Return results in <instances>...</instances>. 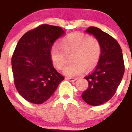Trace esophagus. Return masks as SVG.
<instances>
[{"label": "esophagus", "mask_w": 132, "mask_h": 132, "mask_svg": "<svg viewBox=\"0 0 132 132\" xmlns=\"http://www.w3.org/2000/svg\"><path fill=\"white\" fill-rule=\"evenodd\" d=\"M77 79H78L77 78H71V77H66V80H70V81H71V82L76 81V80H77Z\"/></svg>", "instance_id": "34e87169"}]
</instances>
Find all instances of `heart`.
<instances>
[{
	"label": "heart",
	"mask_w": 132,
	"mask_h": 132,
	"mask_svg": "<svg viewBox=\"0 0 132 132\" xmlns=\"http://www.w3.org/2000/svg\"><path fill=\"white\" fill-rule=\"evenodd\" d=\"M63 50L54 45L50 50V58L54 66L63 69L68 63L66 54H71L73 63L66 67L64 74L75 76L85 70H91L97 65L101 54V46L96 38L82 32H74L63 38L60 42Z\"/></svg>",
	"instance_id": "obj_1"
}]
</instances>
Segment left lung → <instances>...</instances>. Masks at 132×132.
<instances>
[{
	"mask_svg": "<svg viewBox=\"0 0 132 132\" xmlns=\"http://www.w3.org/2000/svg\"><path fill=\"white\" fill-rule=\"evenodd\" d=\"M86 32L98 40L101 54L95 69L85 78L88 87L81 96L87 104L97 106L115 93L125 73L124 59L119 44L108 33L95 27H88Z\"/></svg>",
	"mask_w": 132,
	"mask_h": 132,
	"instance_id": "1",
	"label": "left lung"
}]
</instances>
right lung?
Returning <instances> with one entry per match:
<instances>
[{
	"label": "right lung",
	"mask_w": 132,
	"mask_h": 132,
	"mask_svg": "<svg viewBox=\"0 0 132 132\" xmlns=\"http://www.w3.org/2000/svg\"><path fill=\"white\" fill-rule=\"evenodd\" d=\"M65 34L61 27L45 24L19 40L12 57V70L17 90L28 102L42 104L64 80L53 66L50 50Z\"/></svg>",
	"instance_id": "right-lung-1"
}]
</instances>
